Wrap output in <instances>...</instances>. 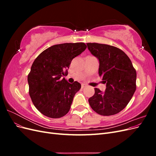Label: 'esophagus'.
Listing matches in <instances>:
<instances>
[{"label":"esophagus","instance_id":"1","mask_svg":"<svg viewBox=\"0 0 156 156\" xmlns=\"http://www.w3.org/2000/svg\"><path fill=\"white\" fill-rule=\"evenodd\" d=\"M87 85V84H81V88H84V87H86Z\"/></svg>","mask_w":156,"mask_h":156}]
</instances>
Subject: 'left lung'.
Instances as JSON below:
<instances>
[{
  "mask_svg": "<svg viewBox=\"0 0 156 156\" xmlns=\"http://www.w3.org/2000/svg\"><path fill=\"white\" fill-rule=\"evenodd\" d=\"M87 44L98 58L99 75L106 83L105 92L94 88L95 93L88 99L89 104L100 115H116L127 106L136 90V70L129 58L119 48L97 43Z\"/></svg>",
  "mask_w": 156,
  "mask_h": 156,
  "instance_id": "left-lung-1",
  "label": "left lung"
}]
</instances>
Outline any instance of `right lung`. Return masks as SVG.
Wrapping results in <instances>:
<instances>
[{"label":"right lung","mask_w":156,"mask_h":156,"mask_svg":"<svg viewBox=\"0 0 156 156\" xmlns=\"http://www.w3.org/2000/svg\"><path fill=\"white\" fill-rule=\"evenodd\" d=\"M83 42L50 47L37 56L28 75L29 95L41 114L58 119L69 112L75 94L81 87L61 77L68 72L72 60L86 49Z\"/></svg>","instance_id":"add662e5"}]
</instances>
